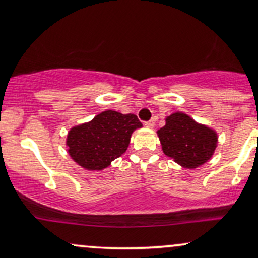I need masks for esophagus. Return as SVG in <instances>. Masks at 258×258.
<instances>
[{"instance_id":"esophagus-1","label":"esophagus","mask_w":258,"mask_h":258,"mask_svg":"<svg viewBox=\"0 0 258 258\" xmlns=\"http://www.w3.org/2000/svg\"><path fill=\"white\" fill-rule=\"evenodd\" d=\"M155 122H156V118H152L151 120H149V121H145V126L150 127V128H152V127L155 126Z\"/></svg>"}]
</instances>
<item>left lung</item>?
<instances>
[{
	"label": "left lung",
	"mask_w": 258,
	"mask_h": 258,
	"mask_svg": "<svg viewBox=\"0 0 258 258\" xmlns=\"http://www.w3.org/2000/svg\"><path fill=\"white\" fill-rule=\"evenodd\" d=\"M165 121L157 135L168 157L188 169L200 167L212 157L218 142L213 130L180 112L171 114Z\"/></svg>",
	"instance_id": "8db88e82"
}]
</instances>
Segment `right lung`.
I'll return each mask as SVG.
<instances>
[{"mask_svg":"<svg viewBox=\"0 0 258 258\" xmlns=\"http://www.w3.org/2000/svg\"><path fill=\"white\" fill-rule=\"evenodd\" d=\"M139 127L142 122L135 114L106 110L91 121L70 130L68 151L87 170H102L126 151L131 135Z\"/></svg>","mask_w":258,"mask_h":258,"instance_id":"add662e5","label":"right lung"}]
</instances>
